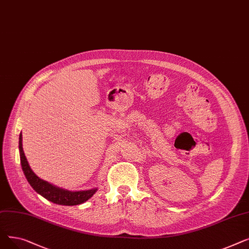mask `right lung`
Returning <instances> with one entry per match:
<instances>
[{
  "mask_svg": "<svg viewBox=\"0 0 249 249\" xmlns=\"http://www.w3.org/2000/svg\"><path fill=\"white\" fill-rule=\"evenodd\" d=\"M19 150H20V160L23 173L27 178L30 186L42 197L47 199L48 201L55 203L58 205H67V206H74L80 205L86 201H88L91 196H93L97 189L88 190V191H80V192H71L67 190H62L52 186L49 182L39 178L30 168L27 159L24 154L22 147V133L19 136Z\"/></svg>",
  "mask_w": 249,
  "mask_h": 249,
  "instance_id": "obj_1",
  "label": "right lung"
}]
</instances>
